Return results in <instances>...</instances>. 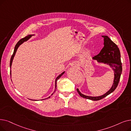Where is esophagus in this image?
I'll use <instances>...</instances> for the list:
<instances>
[{"label": "esophagus", "mask_w": 131, "mask_h": 131, "mask_svg": "<svg viewBox=\"0 0 131 131\" xmlns=\"http://www.w3.org/2000/svg\"><path fill=\"white\" fill-rule=\"evenodd\" d=\"M73 67H75V68H76V67H77V65H74L73 66Z\"/></svg>", "instance_id": "34e87169"}]
</instances>
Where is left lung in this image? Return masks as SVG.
I'll use <instances>...</instances> for the list:
<instances>
[{
    "mask_svg": "<svg viewBox=\"0 0 131 131\" xmlns=\"http://www.w3.org/2000/svg\"><path fill=\"white\" fill-rule=\"evenodd\" d=\"M104 38V47L99 54L93 57L92 59L99 64L109 65L114 72L113 82L110 89L104 94L99 96H90L82 94L79 89L77 90L82 97L93 101H98L110 94L117 88L122 72V64L121 59V52L117 45L113 43L107 36H102Z\"/></svg>",
    "mask_w": 131,
    "mask_h": 131,
    "instance_id": "8db88e82",
    "label": "left lung"
}]
</instances>
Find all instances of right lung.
<instances>
[{
	"mask_svg": "<svg viewBox=\"0 0 131 131\" xmlns=\"http://www.w3.org/2000/svg\"><path fill=\"white\" fill-rule=\"evenodd\" d=\"M34 35H35V34H33V35H28L27 36L25 37V38H23L21 39L20 40L18 43H17L15 45V48H14V50L13 53L12 57H11L10 60V64H9V66H10V77H12V75H11V74H12V73H11V72H12V71H11V67H12L13 60L14 56H15V53H16V51H17V50H18V49L19 47H20V45H21L22 44H23L24 42L27 41L28 40V39H29L32 36H34ZM65 71H64L63 72L61 73L60 74H59L57 77V78H56V79H55V82H54V83H55V88H54V90L53 93L56 91V87H57V85H56V84H57V81L58 80L62 75L64 74L65 73ZM53 93L51 95H50V96L53 95ZM50 96H49L48 97H47V98H46V99H42V100H45V99H49V98L50 97ZM34 101H37V100H34Z\"/></svg>",
	"mask_w": 131,
	"mask_h": 131,
	"instance_id": "obj_1",
	"label": "right lung"
}]
</instances>
